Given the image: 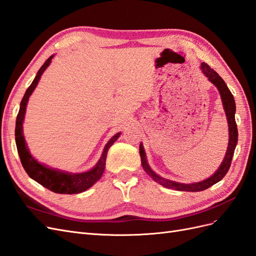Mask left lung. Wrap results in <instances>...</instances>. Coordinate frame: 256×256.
Wrapping results in <instances>:
<instances>
[{"label": "left lung", "instance_id": "obj_1", "mask_svg": "<svg viewBox=\"0 0 256 256\" xmlns=\"http://www.w3.org/2000/svg\"><path fill=\"white\" fill-rule=\"evenodd\" d=\"M200 70H202L203 74L207 76L208 80L210 81L214 85H216V88L219 90L224 111H226L228 122L230 136H228V150H226V157H224L220 168L216 170V172L214 175H212V177H209V178H207V180H205L203 182H200L180 184V182H176L166 180V178H162L154 172H152V170L150 168L148 164H147L145 150L143 148V144H140V156H141V162H142V166L144 168V171L148 174L154 182H157L161 186H164V187L168 188V189L178 190V191L198 192V191H203L205 189H208L209 187H212V184L220 182L228 172L230 164H232V158H233V156H234V152H235L236 145H237L238 129H237L236 120H235L236 104H235L234 97H233V95H232V92L228 90V85L226 84V82L223 81L221 76L216 74L212 68H210L206 63H204V62L200 64Z\"/></svg>", "mask_w": 256, "mask_h": 256}]
</instances>
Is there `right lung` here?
Masks as SVG:
<instances>
[{
	"label": "right lung",
	"instance_id": "obj_1",
	"mask_svg": "<svg viewBox=\"0 0 256 256\" xmlns=\"http://www.w3.org/2000/svg\"><path fill=\"white\" fill-rule=\"evenodd\" d=\"M53 56H50L47 60L44 62V64L40 67V70H38L35 79L33 80L32 84L30 85L28 88L26 90L24 96H23L21 104H20V110L17 115L16 120V129H14V136H16V144H17V150L19 157L21 160V164L23 168L26 170L28 175L44 186V188H47L56 193H60V194H76V193L83 192L90 188L92 184L100 180V177L102 176L104 168H106V159L108 150H109L110 147L113 145V143L118 140V136H120V132L116 134L114 136H112L111 140L106 143L104 146V152L100 157L98 164L92 168L90 171L84 172V173H68L60 171V170H53L44 164H40V162L32 157V154H30V150L28 148V145L24 140V136H23V127L22 122L24 120V114L26 104L28 102L30 96L32 95L33 90H35L36 85L38 84L42 72L46 70L52 60Z\"/></svg>",
	"mask_w": 256,
	"mask_h": 256
}]
</instances>
